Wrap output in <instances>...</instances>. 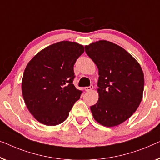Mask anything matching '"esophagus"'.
<instances>
[{
	"label": "esophagus",
	"mask_w": 160,
	"mask_h": 160,
	"mask_svg": "<svg viewBox=\"0 0 160 160\" xmlns=\"http://www.w3.org/2000/svg\"><path fill=\"white\" fill-rule=\"evenodd\" d=\"M93 89V85H90V86H88V87H85V91H87V92H89L92 91V90Z\"/></svg>",
	"instance_id": "esophagus-1"
}]
</instances>
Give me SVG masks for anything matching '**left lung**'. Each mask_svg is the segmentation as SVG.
I'll list each match as a JSON object with an SVG mask.
<instances>
[{
    "label": "left lung",
    "mask_w": 160,
    "mask_h": 160,
    "mask_svg": "<svg viewBox=\"0 0 160 160\" xmlns=\"http://www.w3.org/2000/svg\"><path fill=\"white\" fill-rule=\"evenodd\" d=\"M98 69V100L91 107L99 124L114 127L132 115L143 97L144 77L141 65L124 48L107 40L85 46Z\"/></svg>",
    "instance_id": "1"
}]
</instances>
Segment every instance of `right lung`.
I'll use <instances>...</instances> for the list:
<instances>
[{
  "label": "right lung",
  "mask_w": 160,
  "mask_h": 160,
  "mask_svg": "<svg viewBox=\"0 0 160 160\" xmlns=\"http://www.w3.org/2000/svg\"><path fill=\"white\" fill-rule=\"evenodd\" d=\"M83 52L82 45L61 41L42 49L29 62L22 78V96L38 122L57 125L69 116L82 93L72 82L74 64Z\"/></svg>",
  "instance_id": "add662e5"
}]
</instances>
